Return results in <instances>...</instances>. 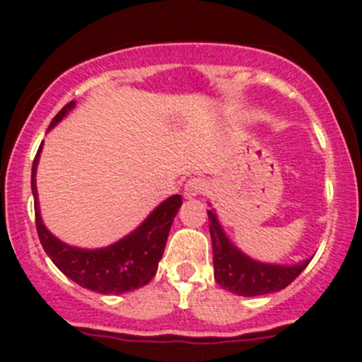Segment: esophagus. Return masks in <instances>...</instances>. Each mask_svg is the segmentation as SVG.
I'll return each mask as SVG.
<instances>
[{
  "mask_svg": "<svg viewBox=\"0 0 362 362\" xmlns=\"http://www.w3.org/2000/svg\"><path fill=\"white\" fill-rule=\"evenodd\" d=\"M206 191H208V184H206V180L202 177L189 178L187 184H185V187H184L185 198H189V199L196 198V196H203Z\"/></svg>",
  "mask_w": 362,
  "mask_h": 362,
  "instance_id": "esophagus-1",
  "label": "esophagus"
}]
</instances>
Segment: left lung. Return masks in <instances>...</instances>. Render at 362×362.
Returning a JSON list of instances; mask_svg holds the SVG:
<instances>
[{
	"label": "left lung",
	"mask_w": 362,
	"mask_h": 362,
	"mask_svg": "<svg viewBox=\"0 0 362 362\" xmlns=\"http://www.w3.org/2000/svg\"><path fill=\"white\" fill-rule=\"evenodd\" d=\"M211 247H214V275L222 289L238 296H261L282 291L294 282L308 261L294 266L264 264L247 257L226 238L217 217L208 210Z\"/></svg>",
	"instance_id": "left-lung-1"
}]
</instances>
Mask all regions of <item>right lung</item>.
<instances>
[{"instance_id":"obj_1","label":"right lung","mask_w":362,"mask_h":362,"mask_svg":"<svg viewBox=\"0 0 362 362\" xmlns=\"http://www.w3.org/2000/svg\"><path fill=\"white\" fill-rule=\"evenodd\" d=\"M75 107L73 101L64 105L61 112L50 122L49 129L56 126L66 113ZM43 145V141H42ZM36 152L31 170V189L35 196V221L40 243L54 264L80 287L96 291L101 294H122L144 287L152 280L158 272V264L166 247L171 224L182 206V196L175 194L163 202L147 217V221L110 247L96 250L75 249L59 242L49 229L43 226L40 217L38 192H36V166H38L40 151Z\"/></svg>"}]
</instances>
